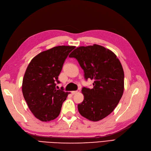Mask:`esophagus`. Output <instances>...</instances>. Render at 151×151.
Here are the masks:
<instances>
[{
    "instance_id": "obj_1",
    "label": "esophagus",
    "mask_w": 151,
    "mask_h": 151,
    "mask_svg": "<svg viewBox=\"0 0 151 151\" xmlns=\"http://www.w3.org/2000/svg\"><path fill=\"white\" fill-rule=\"evenodd\" d=\"M77 93V91H72V92H71V93H72V95L76 94Z\"/></svg>"
}]
</instances>
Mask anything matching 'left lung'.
Returning <instances> with one entry per match:
<instances>
[{
    "mask_svg": "<svg viewBox=\"0 0 151 151\" xmlns=\"http://www.w3.org/2000/svg\"><path fill=\"white\" fill-rule=\"evenodd\" d=\"M78 61L86 80L94 81L93 88L84 87V101L78 104L81 115L97 122L110 114L119 103L124 90V72L116 55L99 45L79 47L69 55Z\"/></svg>",
    "mask_w": 151,
    "mask_h": 151,
    "instance_id": "8db88e82",
    "label": "left lung"
}]
</instances>
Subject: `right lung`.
I'll return each mask as SVG.
<instances>
[{"mask_svg": "<svg viewBox=\"0 0 151 151\" xmlns=\"http://www.w3.org/2000/svg\"><path fill=\"white\" fill-rule=\"evenodd\" d=\"M74 46H58L35 56L26 68L22 91L34 116L42 122L53 120L59 115L68 93L57 90L58 76Z\"/></svg>", "mask_w": 151, "mask_h": 151, "instance_id": "right-lung-1", "label": "right lung"}]
</instances>
